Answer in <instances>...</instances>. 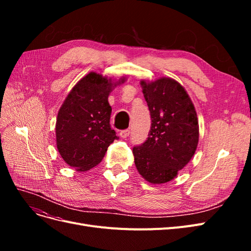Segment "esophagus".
Here are the masks:
<instances>
[{
    "instance_id": "1",
    "label": "esophagus",
    "mask_w": 251,
    "mask_h": 251,
    "mask_svg": "<svg viewBox=\"0 0 251 251\" xmlns=\"http://www.w3.org/2000/svg\"><path fill=\"white\" fill-rule=\"evenodd\" d=\"M131 131L130 130H124V131H120L119 132V136L121 138H126L128 137V135H130Z\"/></svg>"
}]
</instances>
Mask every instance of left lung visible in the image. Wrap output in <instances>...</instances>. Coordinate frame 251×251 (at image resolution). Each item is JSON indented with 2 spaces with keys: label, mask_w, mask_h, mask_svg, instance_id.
Instances as JSON below:
<instances>
[{
  "label": "left lung",
  "mask_w": 251,
  "mask_h": 251,
  "mask_svg": "<svg viewBox=\"0 0 251 251\" xmlns=\"http://www.w3.org/2000/svg\"><path fill=\"white\" fill-rule=\"evenodd\" d=\"M151 113L149 137L133 148L136 169L153 184L166 183L191 161L199 142V124L185 89L170 77L141 80Z\"/></svg>",
  "instance_id": "1"
}]
</instances>
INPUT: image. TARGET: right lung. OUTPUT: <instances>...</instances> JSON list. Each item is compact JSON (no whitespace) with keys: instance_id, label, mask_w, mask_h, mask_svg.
Wrapping results in <instances>:
<instances>
[{"instance_id":"add662e5","label":"right lung","mask_w":251,"mask_h":251,"mask_svg":"<svg viewBox=\"0 0 251 251\" xmlns=\"http://www.w3.org/2000/svg\"><path fill=\"white\" fill-rule=\"evenodd\" d=\"M126 81H117L90 72L75 85L60 107L55 125L56 147L65 162L77 172H87L100 163L110 144L117 139L112 130L111 91Z\"/></svg>"}]
</instances>
